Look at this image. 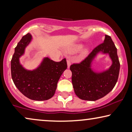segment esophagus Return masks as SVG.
Masks as SVG:
<instances>
[{
	"label": "esophagus",
	"mask_w": 132,
	"mask_h": 132,
	"mask_svg": "<svg viewBox=\"0 0 132 132\" xmlns=\"http://www.w3.org/2000/svg\"><path fill=\"white\" fill-rule=\"evenodd\" d=\"M67 67H68V68H69L70 65H71V61H70V59H68V60L67 61Z\"/></svg>",
	"instance_id": "esophagus-1"
}]
</instances>
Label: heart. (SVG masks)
<instances>
[{
  "label": "heart",
  "instance_id": "1",
  "mask_svg": "<svg viewBox=\"0 0 132 132\" xmlns=\"http://www.w3.org/2000/svg\"><path fill=\"white\" fill-rule=\"evenodd\" d=\"M82 44H76V45H75V46L71 47L68 48L67 52L68 53H71V54L75 53H77V52L80 51V50L82 49ZM88 52V48H85V49L84 50V51H83L82 53V56H85L86 54H87Z\"/></svg>",
  "mask_w": 132,
  "mask_h": 132
}]
</instances>
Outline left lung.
Segmentation results:
<instances>
[{
    "label": "left lung",
    "instance_id": "1",
    "mask_svg": "<svg viewBox=\"0 0 132 132\" xmlns=\"http://www.w3.org/2000/svg\"><path fill=\"white\" fill-rule=\"evenodd\" d=\"M100 51L109 54L113 64L109 70L97 73L92 70L90 64L96 54ZM120 68L116 47L111 37L106 35L104 42L94 48L86 58L80 63L70 66L75 94L84 100L95 101L102 98L114 88L118 80Z\"/></svg>",
    "mask_w": 132,
    "mask_h": 132
}]
</instances>
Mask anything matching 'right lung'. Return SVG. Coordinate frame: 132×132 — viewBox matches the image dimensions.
<instances>
[{
  "label": "right lung",
  "mask_w": 132,
  "mask_h": 132,
  "mask_svg": "<svg viewBox=\"0 0 132 132\" xmlns=\"http://www.w3.org/2000/svg\"><path fill=\"white\" fill-rule=\"evenodd\" d=\"M32 39L30 33L23 36L18 43L11 61L12 80L24 96L33 100L43 101L52 98L55 93L61 76L67 68L66 59L55 62L45 57L37 69L29 71L20 64L19 57Z\"/></svg>",
  "instance_id": "1"
}]
</instances>
